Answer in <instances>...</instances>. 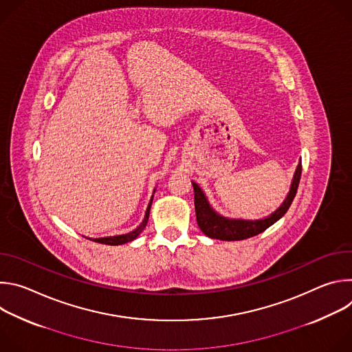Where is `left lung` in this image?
Listing matches in <instances>:
<instances>
[{"label":"left lung","mask_w":352,"mask_h":352,"mask_svg":"<svg viewBox=\"0 0 352 352\" xmlns=\"http://www.w3.org/2000/svg\"><path fill=\"white\" fill-rule=\"evenodd\" d=\"M300 173H302V164H298L291 189L288 196L285 197L284 204L269 217L262 220H230L220 214H217L209 205L208 199L202 189L199 188L197 184L192 182L193 192H195V212H196V221L199 228L202 232L210 238L221 239V241H241L250 236H255L265 230H267L270 226H273L277 220H280L287 210L289 209L292 200L296 195V189L300 179Z\"/></svg>","instance_id":"8db88e82"}]
</instances>
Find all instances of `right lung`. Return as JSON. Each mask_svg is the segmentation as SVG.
<instances>
[{"label": "right lung", "mask_w": 352, "mask_h": 352, "mask_svg": "<svg viewBox=\"0 0 352 352\" xmlns=\"http://www.w3.org/2000/svg\"><path fill=\"white\" fill-rule=\"evenodd\" d=\"M152 202H153V196H152V199H150L147 210H146V213H144L143 221L140 223V226H139L136 230H133V231H131V232H128V234H124V235L106 236V238H96V239H91V241L98 242V243H106V245H122V243H126V242H129V241H133V239L142 232V230H143V228L146 227V224H147L148 213H150V206H152ZM87 239H90V238H87Z\"/></svg>", "instance_id": "1"}]
</instances>
